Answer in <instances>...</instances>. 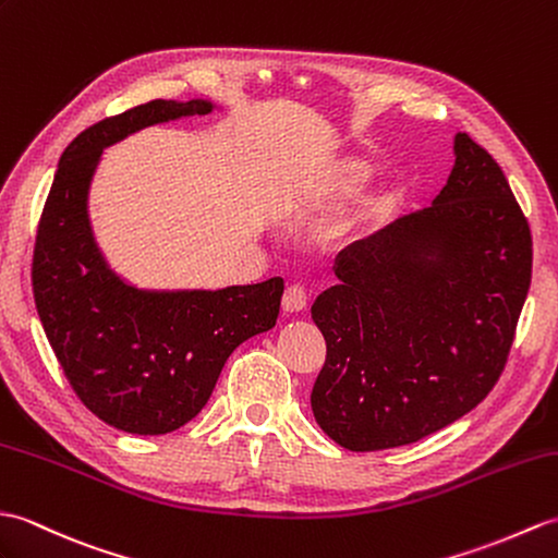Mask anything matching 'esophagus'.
<instances>
[{
    "label": "esophagus",
    "instance_id": "esophagus-1",
    "mask_svg": "<svg viewBox=\"0 0 558 558\" xmlns=\"http://www.w3.org/2000/svg\"><path fill=\"white\" fill-rule=\"evenodd\" d=\"M282 308L288 311V314H300V311L306 308V290L302 284H290V288L284 290Z\"/></svg>",
    "mask_w": 558,
    "mask_h": 558
}]
</instances>
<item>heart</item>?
Here are the masks:
<instances>
[{
    "instance_id": "heart-1",
    "label": "heart",
    "mask_w": 558,
    "mask_h": 558,
    "mask_svg": "<svg viewBox=\"0 0 558 558\" xmlns=\"http://www.w3.org/2000/svg\"><path fill=\"white\" fill-rule=\"evenodd\" d=\"M371 175H373L371 166L361 163V161H347L340 168H335V171L328 178L320 180L316 192H314V202L328 204V202H342V199L354 197L356 192L364 190V185L368 183ZM385 206H387L385 197L371 199L364 206V209H361V214L354 218V223L356 226L373 223V220L385 211Z\"/></svg>"
}]
</instances>
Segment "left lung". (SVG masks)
<instances>
[{"instance_id":"1","label":"left lung","mask_w":558,"mask_h":558,"mask_svg":"<svg viewBox=\"0 0 558 558\" xmlns=\"http://www.w3.org/2000/svg\"><path fill=\"white\" fill-rule=\"evenodd\" d=\"M433 206L335 258L338 284L311 318L326 364L316 423L352 451L442 430L489 395L507 364L533 274L530 226L499 163L465 133Z\"/></svg>"}]
</instances>
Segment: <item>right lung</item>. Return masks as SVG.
Returning a JSON list of instances; mask_svg holds the SVG:
<instances>
[{
    "label": "right lung",
    "mask_w": 558,
    "mask_h": 558,
    "mask_svg": "<svg viewBox=\"0 0 558 558\" xmlns=\"http://www.w3.org/2000/svg\"><path fill=\"white\" fill-rule=\"evenodd\" d=\"M206 99H154L111 116L63 149L33 254L47 340L83 404L133 435H166L209 401L228 356L276 326L282 278L223 290H140L109 268L87 214L107 147L142 128L211 113Z\"/></svg>",
    "instance_id": "obj_1"
}]
</instances>
